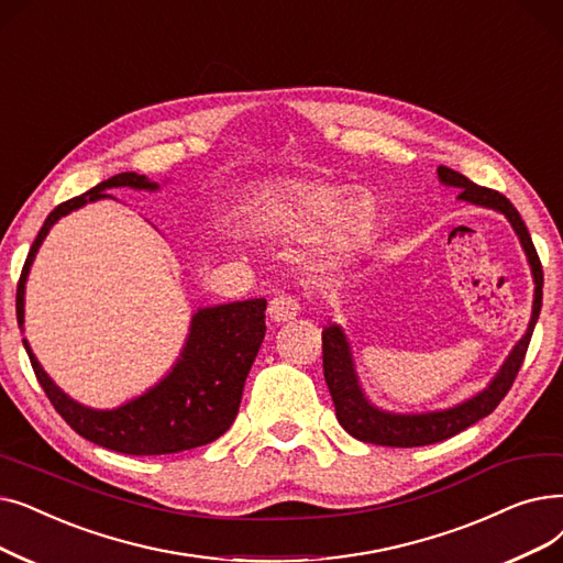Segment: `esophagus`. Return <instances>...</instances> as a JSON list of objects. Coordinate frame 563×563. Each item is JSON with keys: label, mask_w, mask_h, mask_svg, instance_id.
Masks as SVG:
<instances>
[{"label": "esophagus", "mask_w": 563, "mask_h": 563, "mask_svg": "<svg viewBox=\"0 0 563 563\" xmlns=\"http://www.w3.org/2000/svg\"><path fill=\"white\" fill-rule=\"evenodd\" d=\"M299 310H301V306H299V301L295 299V297H289V295H278V297H274L272 299V303H268V317H272L274 322H289V320H295V317L299 314Z\"/></svg>", "instance_id": "obj_1"}]
</instances>
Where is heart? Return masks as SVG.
I'll return each instance as SVG.
<instances>
[{
    "mask_svg": "<svg viewBox=\"0 0 563 563\" xmlns=\"http://www.w3.org/2000/svg\"><path fill=\"white\" fill-rule=\"evenodd\" d=\"M251 216L255 228L272 239L289 243L322 239L331 260H350L368 249L379 225V207L371 192L301 177L264 184Z\"/></svg>",
    "mask_w": 563,
    "mask_h": 563,
    "instance_id": "obj_1",
    "label": "heart"
}]
</instances>
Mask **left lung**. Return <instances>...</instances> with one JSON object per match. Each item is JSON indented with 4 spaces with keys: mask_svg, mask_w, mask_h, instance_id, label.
<instances>
[{
    "mask_svg": "<svg viewBox=\"0 0 563 563\" xmlns=\"http://www.w3.org/2000/svg\"><path fill=\"white\" fill-rule=\"evenodd\" d=\"M437 177L444 186L460 188L457 200L470 202L476 207L495 209L506 216L510 228L516 230L522 251L527 255L531 278H533V306H531V320L525 331V335L516 342V347L510 350L506 361L497 375L490 379L483 390L476 396L467 398L464 402H457L446 409L437 411H423V413H398L379 409L363 394L356 365L352 356V345L342 331L340 324H329L322 331V352H324V379L329 386V394L335 405L338 423L345 428L358 442L377 444V446H396V449H411V446H428L434 442H444V439L467 430L476 421L485 419L487 413H493L495 407L504 400L508 388L516 382V375L525 361L529 340L533 333L536 322H539L541 303H543V266L539 260V253L533 249V241L529 236V230L520 218L518 209L512 207L501 192L493 188H483L474 181H470L464 175L455 173L451 167L439 165Z\"/></svg>",
    "mask_w": 563,
    "mask_h": 563,
    "instance_id": "obj_1",
    "label": "left lung"
}]
</instances>
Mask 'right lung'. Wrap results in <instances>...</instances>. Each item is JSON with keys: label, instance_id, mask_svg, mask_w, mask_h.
<instances>
[{"label": "right lung", "instance_id": "add662e5", "mask_svg": "<svg viewBox=\"0 0 563 563\" xmlns=\"http://www.w3.org/2000/svg\"><path fill=\"white\" fill-rule=\"evenodd\" d=\"M110 188L154 192L161 186L144 175L121 173L51 211L20 274L15 295L20 329L24 324V285L43 239L70 211L112 198ZM264 310L266 299L198 308L190 320L186 345L169 373L142 396L114 409H93L73 400L43 371L27 338L22 342L45 396L80 437L126 455H165L205 446L230 430L241 405L243 384L264 340Z\"/></svg>", "mask_w": 563, "mask_h": 563}]
</instances>
